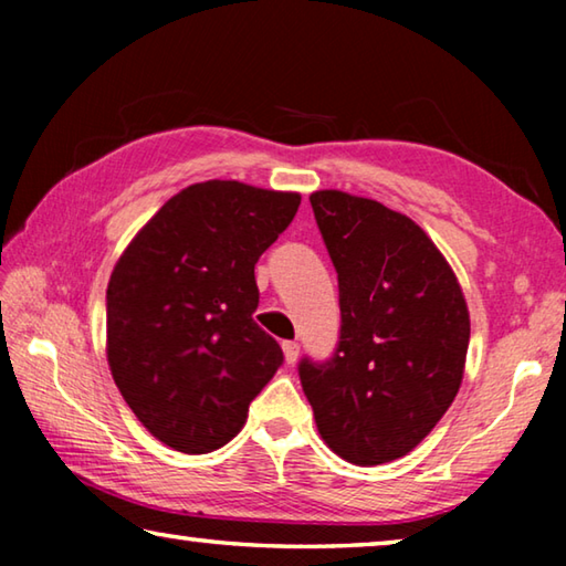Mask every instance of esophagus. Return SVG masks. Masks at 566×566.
<instances>
[{
    "instance_id": "1",
    "label": "esophagus",
    "mask_w": 566,
    "mask_h": 566,
    "mask_svg": "<svg viewBox=\"0 0 566 566\" xmlns=\"http://www.w3.org/2000/svg\"><path fill=\"white\" fill-rule=\"evenodd\" d=\"M282 352H284V361L286 364H294L296 359H300V344H296V342H284L282 344Z\"/></svg>"
}]
</instances>
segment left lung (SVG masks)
<instances>
[{"mask_svg": "<svg viewBox=\"0 0 566 566\" xmlns=\"http://www.w3.org/2000/svg\"><path fill=\"white\" fill-rule=\"evenodd\" d=\"M310 202L339 276L342 337L300 364L319 437L344 462L409 454L464 379L469 310L452 266L415 219L339 189Z\"/></svg>", "mask_w": 566, "mask_h": 566, "instance_id": "8db88e82", "label": "left lung"}]
</instances>
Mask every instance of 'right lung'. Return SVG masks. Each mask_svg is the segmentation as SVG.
<instances>
[{"instance_id":"right-lung-1","label":"right lung","mask_w":566,"mask_h":566,"mask_svg":"<svg viewBox=\"0 0 566 566\" xmlns=\"http://www.w3.org/2000/svg\"><path fill=\"white\" fill-rule=\"evenodd\" d=\"M300 202V191L199 181L167 199L114 264L107 361L161 444L207 454L232 442L280 369V344L252 319L254 264Z\"/></svg>"}]
</instances>
